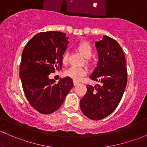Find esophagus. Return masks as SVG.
<instances>
[{
  "label": "esophagus",
  "mask_w": 147,
  "mask_h": 147,
  "mask_svg": "<svg viewBox=\"0 0 147 147\" xmlns=\"http://www.w3.org/2000/svg\"><path fill=\"white\" fill-rule=\"evenodd\" d=\"M73 83H74V85L75 86H76V85H78V84H79V82H78V81H75V80H74L73 81Z\"/></svg>",
  "instance_id": "obj_1"
}]
</instances>
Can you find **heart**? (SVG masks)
Instances as JSON below:
<instances>
[{
	"mask_svg": "<svg viewBox=\"0 0 147 147\" xmlns=\"http://www.w3.org/2000/svg\"><path fill=\"white\" fill-rule=\"evenodd\" d=\"M78 50L81 53V54L84 56L85 58H87V62L91 63L90 57H91L93 53V48L92 45L88 42L83 41L80 43L78 44ZM62 63L63 64H66L67 63V54L65 53L62 56ZM65 75L69 78H72L74 80H80L85 76L86 70L84 68L77 67H70L66 69L65 72Z\"/></svg>",
	"mask_w": 147,
	"mask_h": 147,
	"instance_id": "obj_1",
	"label": "heart"
}]
</instances>
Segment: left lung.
<instances>
[{
  "label": "left lung",
  "mask_w": 147,
  "mask_h": 147,
  "mask_svg": "<svg viewBox=\"0 0 147 147\" xmlns=\"http://www.w3.org/2000/svg\"><path fill=\"white\" fill-rule=\"evenodd\" d=\"M95 46L99 60L90 78L102 85H87L80 108L87 117L100 120L113 112L121 101L127 83V72L124 53L115 40L104 35L102 40L95 42Z\"/></svg>",
  "instance_id": "1"
}]
</instances>
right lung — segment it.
Returning <instances> with one entry per match:
<instances>
[{"mask_svg":"<svg viewBox=\"0 0 147 147\" xmlns=\"http://www.w3.org/2000/svg\"><path fill=\"white\" fill-rule=\"evenodd\" d=\"M66 34L57 31L36 34L22 53L20 77L25 95L31 106L44 115L61 107L73 82L69 77L58 83L50 80V73L62 69V56L69 41Z\"/></svg>","mask_w":147,"mask_h":147,"instance_id":"obj_1","label":"right lung"}]
</instances>
